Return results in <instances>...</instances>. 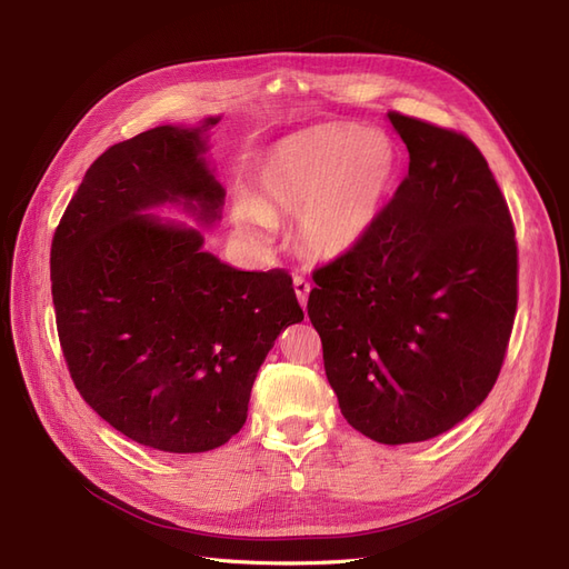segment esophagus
<instances>
[{
	"mask_svg": "<svg viewBox=\"0 0 569 569\" xmlns=\"http://www.w3.org/2000/svg\"><path fill=\"white\" fill-rule=\"evenodd\" d=\"M295 291H297L299 303L306 308L308 295H311V282H308L306 278H301V274H297V278H295Z\"/></svg>",
	"mask_w": 569,
	"mask_h": 569,
	"instance_id": "obj_1",
	"label": "esophagus"
}]
</instances>
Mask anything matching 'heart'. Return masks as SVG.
I'll list each match as a JSON object with an SVG mask.
<instances>
[{"label":"heart","instance_id":"heart-1","mask_svg":"<svg viewBox=\"0 0 569 569\" xmlns=\"http://www.w3.org/2000/svg\"><path fill=\"white\" fill-rule=\"evenodd\" d=\"M399 176V149L382 130L320 126L274 144L256 197L239 194L234 226L263 244L274 218L297 216L295 239L311 258H339L368 234Z\"/></svg>","mask_w":569,"mask_h":569}]
</instances>
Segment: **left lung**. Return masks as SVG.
Returning <instances> with one entry per match:
<instances>
[{"mask_svg": "<svg viewBox=\"0 0 569 569\" xmlns=\"http://www.w3.org/2000/svg\"><path fill=\"white\" fill-rule=\"evenodd\" d=\"M408 176L368 234L313 270L308 318L341 416L380 443L432 439L487 399L518 311V242L462 132L387 113Z\"/></svg>", "mask_w": 569, "mask_h": 569, "instance_id": "8db88e82", "label": "left lung"}]
</instances>
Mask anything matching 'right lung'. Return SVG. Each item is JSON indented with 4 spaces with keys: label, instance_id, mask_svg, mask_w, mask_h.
<instances>
[{
    "label": "right lung",
    "instance_id": "add662e5",
    "mask_svg": "<svg viewBox=\"0 0 569 569\" xmlns=\"http://www.w3.org/2000/svg\"><path fill=\"white\" fill-rule=\"evenodd\" d=\"M216 123L109 147L51 239V299L76 389L120 435L168 453L230 441L274 339L303 320L287 270L230 268L201 251V232L142 216L184 199L199 220L218 218L226 192L201 159Z\"/></svg>",
    "mask_w": 569,
    "mask_h": 569
}]
</instances>
